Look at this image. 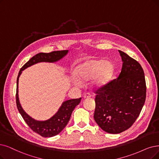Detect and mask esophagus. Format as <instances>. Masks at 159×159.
<instances>
[{
    "label": "esophagus",
    "mask_w": 159,
    "mask_h": 159,
    "mask_svg": "<svg viewBox=\"0 0 159 159\" xmlns=\"http://www.w3.org/2000/svg\"><path fill=\"white\" fill-rule=\"evenodd\" d=\"M91 97V95L90 93H85L84 96V98H89Z\"/></svg>",
    "instance_id": "esophagus-1"
}]
</instances>
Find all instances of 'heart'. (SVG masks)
<instances>
[{"label": "heart", "mask_w": 159, "mask_h": 159, "mask_svg": "<svg viewBox=\"0 0 159 159\" xmlns=\"http://www.w3.org/2000/svg\"><path fill=\"white\" fill-rule=\"evenodd\" d=\"M113 73V66L109 61L91 59L80 64L75 70L77 78H73V83L81 85V81L94 79V84L98 87L104 85L109 81Z\"/></svg>", "instance_id": "b5f03b06"}]
</instances>
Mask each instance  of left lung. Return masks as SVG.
Listing matches in <instances>:
<instances>
[{"mask_svg": "<svg viewBox=\"0 0 159 159\" xmlns=\"http://www.w3.org/2000/svg\"><path fill=\"white\" fill-rule=\"evenodd\" d=\"M123 66L119 77L96 91L94 119L110 134L129 129L140 113L146 98L144 72L139 63L119 50Z\"/></svg>", "mask_w": 159, "mask_h": 159, "instance_id": "obj_1", "label": "left lung"}]
</instances>
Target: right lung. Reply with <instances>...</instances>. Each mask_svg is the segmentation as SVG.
I'll use <instances>...</instances> for the list:
<instances>
[{
    "label": "right lung",
    "mask_w": 159,
    "mask_h": 159,
    "mask_svg": "<svg viewBox=\"0 0 159 159\" xmlns=\"http://www.w3.org/2000/svg\"><path fill=\"white\" fill-rule=\"evenodd\" d=\"M68 50L55 51L51 53H40L33 57L27 62L22 66L19 72L17 78V89H16V104L18 111H20L25 121L29 127L34 132L40 134L42 137H53L57 135L64 129L68 124L72 113L76 106H78L81 98L71 99L62 102L58 111L50 119L46 120H37L30 117L25 112L20 104L18 96V83L19 78L22 71L27 68L41 62H55L59 61L68 53Z\"/></svg>",
    "instance_id": "add662e5"
}]
</instances>
